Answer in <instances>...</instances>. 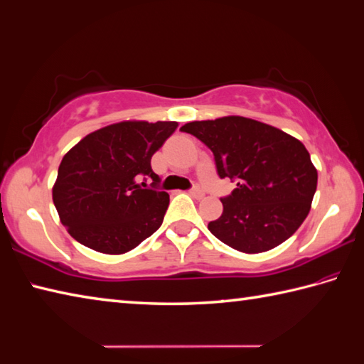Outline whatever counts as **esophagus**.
Wrapping results in <instances>:
<instances>
[{
  "instance_id": "34e87169",
  "label": "esophagus",
  "mask_w": 364,
  "mask_h": 364,
  "mask_svg": "<svg viewBox=\"0 0 364 364\" xmlns=\"http://www.w3.org/2000/svg\"><path fill=\"white\" fill-rule=\"evenodd\" d=\"M190 195L193 196V198H196V199H200V198H204V190L199 187V185H195V187H191L190 188Z\"/></svg>"
}]
</instances>
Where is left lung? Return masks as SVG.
<instances>
[{"label": "left lung", "instance_id": "1", "mask_svg": "<svg viewBox=\"0 0 364 364\" xmlns=\"http://www.w3.org/2000/svg\"><path fill=\"white\" fill-rule=\"evenodd\" d=\"M213 152L216 173L237 182L221 198L223 215L208 230L246 254L284 243L310 212L318 171L309 151L277 127L245 117L193 121L181 127Z\"/></svg>", "mask_w": 364, "mask_h": 364}]
</instances>
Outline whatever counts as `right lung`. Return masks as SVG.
Listing matches in <instances>:
<instances>
[{
  "label": "right lung",
  "instance_id": "add662e5",
  "mask_svg": "<svg viewBox=\"0 0 364 364\" xmlns=\"http://www.w3.org/2000/svg\"><path fill=\"white\" fill-rule=\"evenodd\" d=\"M176 127V121H123L67 152L53 200L73 238L102 254H124L160 228L169 195L159 188L151 157Z\"/></svg>",
  "mask_w": 364,
  "mask_h": 364
}]
</instances>
